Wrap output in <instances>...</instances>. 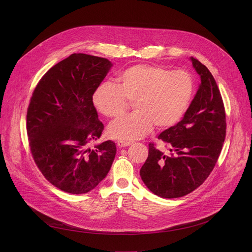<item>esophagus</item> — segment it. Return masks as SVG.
I'll list each match as a JSON object with an SVG mask.
<instances>
[{
	"mask_svg": "<svg viewBox=\"0 0 252 252\" xmlns=\"http://www.w3.org/2000/svg\"><path fill=\"white\" fill-rule=\"evenodd\" d=\"M117 145H118L119 148H126V147H128V146L132 145V142L125 141V140H118L117 141Z\"/></svg>",
	"mask_w": 252,
	"mask_h": 252,
	"instance_id": "34e87169",
	"label": "esophagus"
}]
</instances>
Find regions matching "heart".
<instances>
[{"mask_svg": "<svg viewBox=\"0 0 252 252\" xmlns=\"http://www.w3.org/2000/svg\"><path fill=\"white\" fill-rule=\"evenodd\" d=\"M195 84L189 71L169 70L154 64H135L120 75L118 86L105 82L93 94L97 112L107 118L122 116L133 101L134 113L114 121L107 128L117 139L134 140L154 126L166 129L186 115L192 101Z\"/></svg>", "mask_w": 252, "mask_h": 252, "instance_id": "heart-1", "label": "heart"}]
</instances>
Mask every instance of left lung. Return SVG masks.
<instances>
[{
    "label": "left lung",
    "mask_w": 252,
    "mask_h": 252,
    "mask_svg": "<svg viewBox=\"0 0 252 252\" xmlns=\"http://www.w3.org/2000/svg\"><path fill=\"white\" fill-rule=\"evenodd\" d=\"M199 89L184 119L158 135L169 148L160 152L154 142L140 176L156 195L176 198L200 187L218 162L226 134V118L219 87L208 68L193 57Z\"/></svg>",
    "instance_id": "8db88e82"
}]
</instances>
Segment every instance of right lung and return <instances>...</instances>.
Segmentation results:
<instances>
[{
	"label": "right lung",
	"mask_w": 252,
	"mask_h": 252,
	"mask_svg": "<svg viewBox=\"0 0 252 252\" xmlns=\"http://www.w3.org/2000/svg\"><path fill=\"white\" fill-rule=\"evenodd\" d=\"M112 65L104 58L71 54L52 66L32 92L27 111L31 154L47 181L63 191H91L115 159L112 140L89 148L103 130L93 94Z\"/></svg>",
	"instance_id": "add662e5"
}]
</instances>
